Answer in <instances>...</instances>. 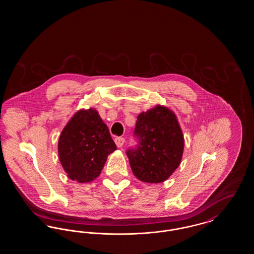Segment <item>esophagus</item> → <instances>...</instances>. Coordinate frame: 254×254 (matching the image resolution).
I'll use <instances>...</instances> for the list:
<instances>
[{"mask_svg":"<svg viewBox=\"0 0 254 254\" xmlns=\"http://www.w3.org/2000/svg\"><path fill=\"white\" fill-rule=\"evenodd\" d=\"M115 144L118 147H122L125 144V139L123 137H117L115 138Z\"/></svg>","mask_w":254,"mask_h":254,"instance_id":"1","label":"esophagus"}]
</instances>
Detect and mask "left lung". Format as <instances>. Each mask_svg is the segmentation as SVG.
Here are the masks:
<instances>
[{
  "label": "left lung",
  "mask_w": 254,
  "mask_h": 254,
  "mask_svg": "<svg viewBox=\"0 0 254 254\" xmlns=\"http://www.w3.org/2000/svg\"><path fill=\"white\" fill-rule=\"evenodd\" d=\"M134 134L139 144L127 149L133 174L140 181H166L181 163L185 141L173 111L155 106L138 115Z\"/></svg>",
  "instance_id": "8db88e82"
}]
</instances>
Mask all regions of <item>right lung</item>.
<instances>
[{
    "mask_svg": "<svg viewBox=\"0 0 254 254\" xmlns=\"http://www.w3.org/2000/svg\"><path fill=\"white\" fill-rule=\"evenodd\" d=\"M116 148L108 126L92 108L77 111L58 142L61 165L67 176L78 183L95 180Z\"/></svg>",
    "mask_w": 254,
    "mask_h": 254,
    "instance_id": "add662e5",
    "label": "right lung"
}]
</instances>
